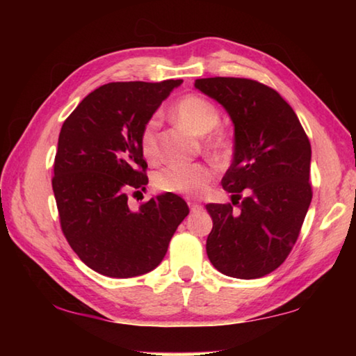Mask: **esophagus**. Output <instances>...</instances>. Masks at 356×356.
Segmentation results:
<instances>
[{"label":"esophagus","mask_w":356,"mask_h":356,"mask_svg":"<svg viewBox=\"0 0 356 356\" xmlns=\"http://www.w3.org/2000/svg\"><path fill=\"white\" fill-rule=\"evenodd\" d=\"M188 206H190V210L193 213H196V212H201L202 210V206L201 204H196V202H188Z\"/></svg>","instance_id":"1"}]
</instances>
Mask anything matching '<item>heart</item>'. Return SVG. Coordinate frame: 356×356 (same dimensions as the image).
Returning a JSON list of instances; mask_svg holds the SVG:
<instances>
[{
    "label": "heart",
    "mask_w": 356,
    "mask_h": 356,
    "mask_svg": "<svg viewBox=\"0 0 356 356\" xmlns=\"http://www.w3.org/2000/svg\"><path fill=\"white\" fill-rule=\"evenodd\" d=\"M172 114L179 124L188 129L197 136H206L204 146L215 159L222 160L231 152V144L225 134L215 131L220 124V111L216 106L201 95H185L172 108ZM155 119H150L144 125L140 136V147L146 159H155L156 136ZM213 172L204 163H171L155 174V188L165 193H176L184 196H200L206 191Z\"/></svg>",
    "instance_id": "1"
}]
</instances>
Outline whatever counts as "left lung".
Listing matches in <instances>:
<instances>
[{
	"mask_svg": "<svg viewBox=\"0 0 356 356\" xmlns=\"http://www.w3.org/2000/svg\"><path fill=\"white\" fill-rule=\"evenodd\" d=\"M195 88L234 124V159L221 184L238 209L206 206L213 221L207 256L222 275L262 278L286 261L309 209V140L291 105L262 83L215 76L196 80Z\"/></svg>",
	"mask_w": 356,
	"mask_h": 356,
	"instance_id": "obj_1",
	"label": "left lung"
}]
</instances>
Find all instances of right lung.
<instances>
[{
  "instance_id": "obj_1",
  "label": "right lung",
  "mask_w": 356,
  "mask_h": 356,
  "mask_svg": "<svg viewBox=\"0 0 356 356\" xmlns=\"http://www.w3.org/2000/svg\"><path fill=\"white\" fill-rule=\"evenodd\" d=\"M180 84H104L63 124L51 180L61 227L78 257L100 275L134 278L159 267L190 212L174 193L150 197L136 212L127 204V193L149 182L141 130Z\"/></svg>"
}]
</instances>
